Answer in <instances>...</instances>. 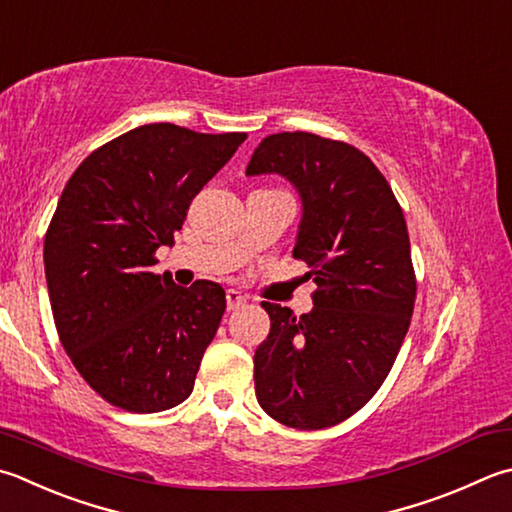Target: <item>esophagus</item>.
I'll list each match as a JSON object with an SVG mask.
<instances>
[{"label": "esophagus", "mask_w": 512, "mask_h": 512, "mask_svg": "<svg viewBox=\"0 0 512 512\" xmlns=\"http://www.w3.org/2000/svg\"><path fill=\"white\" fill-rule=\"evenodd\" d=\"M225 298H227V310H238V307L245 305V301H247V298L240 294L238 289H227Z\"/></svg>", "instance_id": "obj_1"}]
</instances>
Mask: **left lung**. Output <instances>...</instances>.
I'll use <instances>...</instances> for the list:
<instances>
[{"label": "left lung", "mask_w": 512, "mask_h": 512, "mask_svg": "<svg viewBox=\"0 0 512 512\" xmlns=\"http://www.w3.org/2000/svg\"><path fill=\"white\" fill-rule=\"evenodd\" d=\"M272 173L301 198L292 254L318 289L301 316L263 303L272 327L254 354L256 399L289 428H330L372 399L408 334L417 283L406 218L383 173L345 142L274 133L247 165L249 178Z\"/></svg>", "instance_id": "obj_1"}]
</instances>
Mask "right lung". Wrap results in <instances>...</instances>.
Listing matches in <instances>:
<instances>
[{
	"label": "right lung",
	"mask_w": 512,
	"mask_h": 512,
	"mask_svg": "<svg viewBox=\"0 0 512 512\" xmlns=\"http://www.w3.org/2000/svg\"><path fill=\"white\" fill-rule=\"evenodd\" d=\"M245 133L144 124L93 151L57 202L44 272L57 334L84 381L113 406L162 412L185 401L225 312V289L156 276L189 202Z\"/></svg>",
	"instance_id": "1"
}]
</instances>
